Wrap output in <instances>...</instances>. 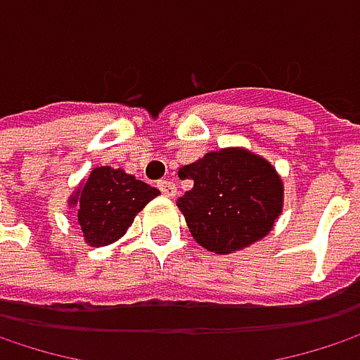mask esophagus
I'll return each instance as SVG.
<instances>
[{"label":"esophagus","instance_id":"obj_1","mask_svg":"<svg viewBox=\"0 0 360 360\" xmlns=\"http://www.w3.org/2000/svg\"><path fill=\"white\" fill-rule=\"evenodd\" d=\"M158 189H160L162 195H167V198H175V193H177V187H175L173 181H160V183H158Z\"/></svg>","mask_w":360,"mask_h":360}]
</instances>
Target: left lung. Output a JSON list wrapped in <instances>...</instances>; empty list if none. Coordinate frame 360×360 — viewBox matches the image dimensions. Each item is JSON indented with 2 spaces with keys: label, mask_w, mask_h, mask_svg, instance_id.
Segmentation results:
<instances>
[{
  "label": "left lung",
  "mask_w": 360,
  "mask_h": 360,
  "mask_svg": "<svg viewBox=\"0 0 360 360\" xmlns=\"http://www.w3.org/2000/svg\"><path fill=\"white\" fill-rule=\"evenodd\" d=\"M193 187L177 200L193 240L214 254L244 250L262 240L283 210V181L246 148H223L179 169Z\"/></svg>",
  "instance_id": "obj_1"
}]
</instances>
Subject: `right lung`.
Instances as JSON below:
<instances>
[{
  "mask_svg": "<svg viewBox=\"0 0 360 360\" xmlns=\"http://www.w3.org/2000/svg\"><path fill=\"white\" fill-rule=\"evenodd\" d=\"M160 191L135 179L122 169L98 167L68 198V206L77 208L79 227L89 246L100 248L120 240L137 212L146 208Z\"/></svg>",
  "mask_w": 360,
  "mask_h": 360,
  "instance_id": "obj_1",
  "label": "right lung"
}]
</instances>
